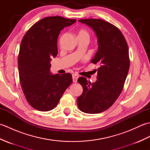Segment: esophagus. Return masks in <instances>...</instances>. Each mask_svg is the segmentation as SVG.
<instances>
[{"mask_svg":"<svg viewBox=\"0 0 150 150\" xmlns=\"http://www.w3.org/2000/svg\"><path fill=\"white\" fill-rule=\"evenodd\" d=\"M73 82H77V79L79 78V75L77 74H73Z\"/></svg>","mask_w":150,"mask_h":150,"instance_id":"34e87169","label":"esophagus"}]
</instances>
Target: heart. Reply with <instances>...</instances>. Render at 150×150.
Instances as JSON below:
<instances>
[{
  "label": "heart",
  "instance_id": "obj_1",
  "mask_svg": "<svg viewBox=\"0 0 150 150\" xmlns=\"http://www.w3.org/2000/svg\"><path fill=\"white\" fill-rule=\"evenodd\" d=\"M89 33L87 30L84 29H81L78 32V37H89Z\"/></svg>",
  "mask_w": 150,
  "mask_h": 150
}]
</instances>
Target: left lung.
<instances>
[{
	"label": "left lung",
	"mask_w": 150,
	"mask_h": 150,
	"mask_svg": "<svg viewBox=\"0 0 150 150\" xmlns=\"http://www.w3.org/2000/svg\"><path fill=\"white\" fill-rule=\"evenodd\" d=\"M79 22L96 33L98 48L91 62L100 67L95 82L91 83L83 77L78 79L83 92L77 98V105L84 113H99L112 106L123 90L129 68L128 44L119 28L110 22L97 18Z\"/></svg>",
	"instance_id": "obj_1"
}]
</instances>
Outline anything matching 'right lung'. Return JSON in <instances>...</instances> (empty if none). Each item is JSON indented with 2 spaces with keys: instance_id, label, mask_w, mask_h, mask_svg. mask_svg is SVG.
<instances>
[{
  "instance_id": "add662e5",
  "label": "right lung",
  "mask_w": 150,
  "mask_h": 150,
  "mask_svg": "<svg viewBox=\"0 0 150 150\" xmlns=\"http://www.w3.org/2000/svg\"><path fill=\"white\" fill-rule=\"evenodd\" d=\"M76 22L60 16L47 17L34 24L23 37L18 57L21 85L28 103L41 111L55 108L73 81L71 74L52 75L51 58L58 53L57 39L64 28Z\"/></svg>"
}]
</instances>
